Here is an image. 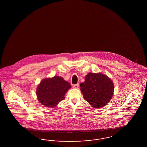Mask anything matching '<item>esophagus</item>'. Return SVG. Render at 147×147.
<instances>
[{
  "label": "esophagus",
  "instance_id": "esophagus-1",
  "mask_svg": "<svg viewBox=\"0 0 147 147\" xmlns=\"http://www.w3.org/2000/svg\"><path fill=\"white\" fill-rule=\"evenodd\" d=\"M73 88L75 89H78L79 88V84H76V85H73Z\"/></svg>",
  "mask_w": 147,
  "mask_h": 147
}]
</instances>
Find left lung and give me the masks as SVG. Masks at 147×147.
Returning a JSON list of instances; mask_svg holds the SVG:
<instances>
[{
    "mask_svg": "<svg viewBox=\"0 0 147 147\" xmlns=\"http://www.w3.org/2000/svg\"><path fill=\"white\" fill-rule=\"evenodd\" d=\"M80 90L86 101L92 107H103L110 101L114 91L113 81L101 73H89L85 82L80 84Z\"/></svg>",
    "mask_w": 147,
    "mask_h": 147,
    "instance_id": "left-lung-1",
    "label": "left lung"
}]
</instances>
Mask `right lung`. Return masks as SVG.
I'll return each mask as SVG.
<instances>
[{
  "label": "right lung",
  "instance_id": "add662e5",
  "mask_svg": "<svg viewBox=\"0 0 147 147\" xmlns=\"http://www.w3.org/2000/svg\"><path fill=\"white\" fill-rule=\"evenodd\" d=\"M71 88V84L62 77L54 76L41 80L36 87V94L41 105L53 108L65 99V94Z\"/></svg>",
  "mask_w": 147,
  "mask_h": 147
}]
</instances>
